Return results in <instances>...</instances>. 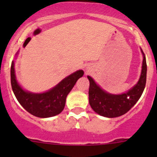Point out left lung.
Returning a JSON list of instances; mask_svg holds the SVG:
<instances>
[{
	"instance_id": "obj_1",
	"label": "left lung",
	"mask_w": 157,
	"mask_h": 157,
	"mask_svg": "<svg viewBox=\"0 0 157 157\" xmlns=\"http://www.w3.org/2000/svg\"><path fill=\"white\" fill-rule=\"evenodd\" d=\"M141 75L138 83L132 89L121 95L109 94L99 87L93 78L88 76L90 80L89 102L92 109L102 116L115 118L127 113L138 101L144 90L147 80V62L144 52Z\"/></svg>"
}]
</instances>
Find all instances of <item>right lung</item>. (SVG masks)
<instances>
[{
  "label": "right lung",
  "mask_w": 157,
  "mask_h": 157,
  "mask_svg": "<svg viewBox=\"0 0 157 157\" xmlns=\"http://www.w3.org/2000/svg\"><path fill=\"white\" fill-rule=\"evenodd\" d=\"M83 74L82 70L76 71L49 91L35 94L25 91L18 84L16 80L14 63L12 61L10 67L11 86L18 102L28 112L39 118H49L62 112L67 94Z\"/></svg>",
  "instance_id": "obj_1"
}]
</instances>
